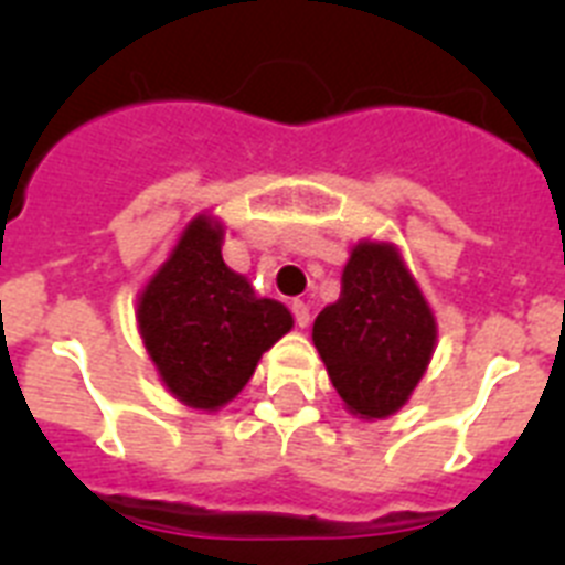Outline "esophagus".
I'll use <instances>...</instances> for the list:
<instances>
[{"label": "esophagus", "mask_w": 565, "mask_h": 565, "mask_svg": "<svg viewBox=\"0 0 565 565\" xmlns=\"http://www.w3.org/2000/svg\"><path fill=\"white\" fill-rule=\"evenodd\" d=\"M294 319H297L299 328H308L311 326V308H308V302H302V299H294Z\"/></svg>", "instance_id": "34e87169"}]
</instances>
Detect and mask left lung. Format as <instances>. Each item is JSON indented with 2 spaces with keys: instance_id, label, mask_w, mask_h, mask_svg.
Masks as SVG:
<instances>
[{
  "instance_id": "1",
  "label": "left lung",
  "mask_w": 565,
  "mask_h": 565,
  "mask_svg": "<svg viewBox=\"0 0 565 565\" xmlns=\"http://www.w3.org/2000/svg\"><path fill=\"white\" fill-rule=\"evenodd\" d=\"M436 317L393 243L362 239L342 294L313 322V344L344 407L359 418L402 411L436 351Z\"/></svg>"
}]
</instances>
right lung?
<instances>
[{
    "mask_svg": "<svg viewBox=\"0 0 565 565\" xmlns=\"http://www.w3.org/2000/svg\"><path fill=\"white\" fill-rule=\"evenodd\" d=\"M223 223L198 214L138 294V331L178 402L221 411L254 376L259 356L294 328L282 302L257 297L223 263Z\"/></svg>",
    "mask_w": 565,
    "mask_h": 565,
    "instance_id": "add662e5",
    "label": "right lung"
}]
</instances>
